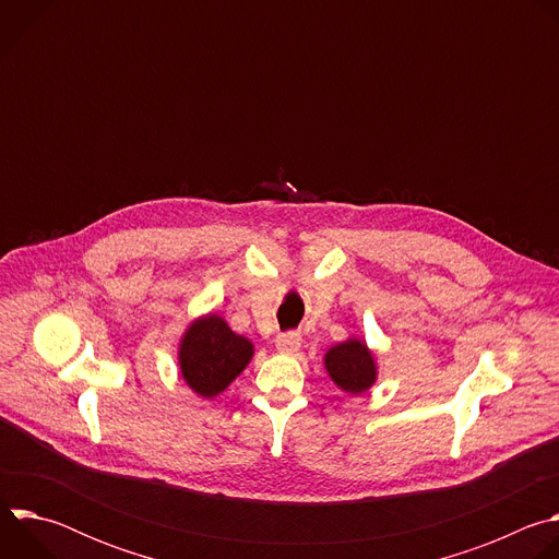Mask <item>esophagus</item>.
I'll return each mask as SVG.
<instances>
[{"label":"esophagus","mask_w":559,"mask_h":559,"mask_svg":"<svg viewBox=\"0 0 559 559\" xmlns=\"http://www.w3.org/2000/svg\"><path fill=\"white\" fill-rule=\"evenodd\" d=\"M274 343H276V349H278L281 354H296L298 347H300V334H296V332L278 334Z\"/></svg>","instance_id":"34e87169"}]
</instances>
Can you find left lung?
Listing matches in <instances>:
<instances>
[{
	"label": "left lung",
	"instance_id": "obj_1",
	"mask_svg": "<svg viewBox=\"0 0 559 559\" xmlns=\"http://www.w3.org/2000/svg\"><path fill=\"white\" fill-rule=\"evenodd\" d=\"M323 365L334 384L352 395L367 393L378 380V362L365 341L352 336L338 345H332Z\"/></svg>",
	"mask_w": 559,
	"mask_h": 559
}]
</instances>
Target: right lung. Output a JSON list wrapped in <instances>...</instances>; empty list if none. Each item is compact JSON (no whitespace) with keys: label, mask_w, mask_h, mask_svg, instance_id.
<instances>
[{"label":"right lung","mask_w":559,"mask_h":559,"mask_svg":"<svg viewBox=\"0 0 559 559\" xmlns=\"http://www.w3.org/2000/svg\"><path fill=\"white\" fill-rule=\"evenodd\" d=\"M254 356V345L231 332L223 316L210 311L186 328L179 341V373L183 382L205 401L225 391Z\"/></svg>","instance_id":"obj_1"}]
</instances>
